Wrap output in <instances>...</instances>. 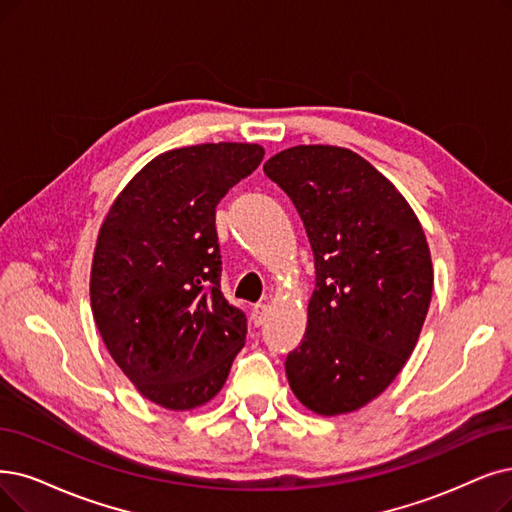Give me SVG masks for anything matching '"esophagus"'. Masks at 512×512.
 Returning a JSON list of instances; mask_svg holds the SVG:
<instances>
[{"mask_svg": "<svg viewBox=\"0 0 512 512\" xmlns=\"http://www.w3.org/2000/svg\"><path fill=\"white\" fill-rule=\"evenodd\" d=\"M267 313H269V306H267V304H264V302L254 304V309H252V321H254L256 327H260L264 321H267Z\"/></svg>", "mask_w": 512, "mask_h": 512, "instance_id": "34e87169", "label": "esophagus"}]
</instances>
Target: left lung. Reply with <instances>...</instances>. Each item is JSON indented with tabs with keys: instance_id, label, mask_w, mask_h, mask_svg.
I'll list each match as a JSON object with an SVG mask.
<instances>
[{
	"instance_id": "left-lung-1",
	"label": "left lung",
	"mask_w": 512,
	"mask_h": 512,
	"mask_svg": "<svg viewBox=\"0 0 512 512\" xmlns=\"http://www.w3.org/2000/svg\"><path fill=\"white\" fill-rule=\"evenodd\" d=\"M264 174L292 199L315 256L306 334L285 374L311 412H355L397 378L418 342L433 296L422 224L393 182L349 149H285Z\"/></svg>"
}]
</instances>
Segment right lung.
<instances>
[{"label": "right lung", "instance_id": "obj_1", "mask_svg": "<svg viewBox=\"0 0 512 512\" xmlns=\"http://www.w3.org/2000/svg\"><path fill=\"white\" fill-rule=\"evenodd\" d=\"M264 157L210 142L157 155L102 222L90 302L102 342L142 397L185 412L208 403L243 349L248 319L220 292L216 206Z\"/></svg>", "mask_w": 512, "mask_h": 512}]
</instances>
